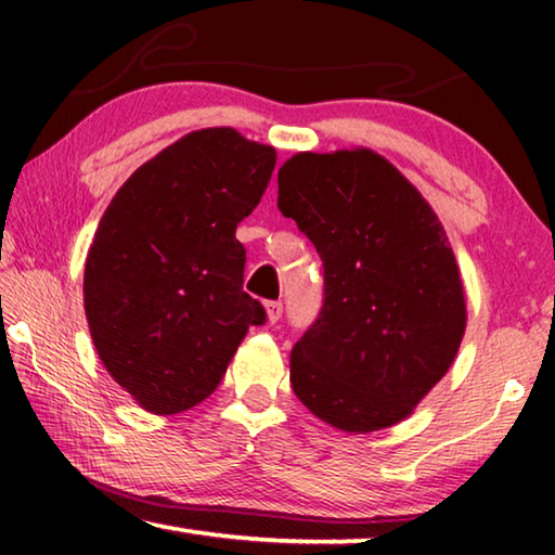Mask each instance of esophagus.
I'll list each match as a JSON object with an SVG mask.
<instances>
[{
  "instance_id": "obj_1",
  "label": "esophagus",
  "mask_w": 555,
  "mask_h": 555,
  "mask_svg": "<svg viewBox=\"0 0 555 555\" xmlns=\"http://www.w3.org/2000/svg\"><path fill=\"white\" fill-rule=\"evenodd\" d=\"M264 308H267V321L269 323H276L281 313H284V306H281L279 300H269V304H264Z\"/></svg>"
}]
</instances>
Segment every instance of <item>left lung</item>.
Returning a JSON list of instances; mask_svg holds the SVG:
<instances>
[{
  "label": "left lung",
  "mask_w": 555,
  "mask_h": 555,
  "mask_svg": "<svg viewBox=\"0 0 555 555\" xmlns=\"http://www.w3.org/2000/svg\"><path fill=\"white\" fill-rule=\"evenodd\" d=\"M279 210L325 269L321 315L291 350L296 397L345 434L399 424L446 377L467 325L438 215L364 146L291 156L279 168Z\"/></svg>",
  "instance_id": "left-lung-1"
}]
</instances>
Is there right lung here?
Here are the masks:
<instances>
[{
    "label": "right lung",
    "mask_w": 555,
    "mask_h": 555,
    "mask_svg": "<svg viewBox=\"0 0 555 555\" xmlns=\"http://www.w3.org/2000/svg\"><path fill=\"white\" fill-rule=\"evenodd\" d=\"M276 149L232 127L191 131L131 173L86 259L82 300L102 364L156 416L218 389L249 325L237 224L257 208Z\"/></svg>",
    "instance_id": "add662e5"
}]
</instances>
